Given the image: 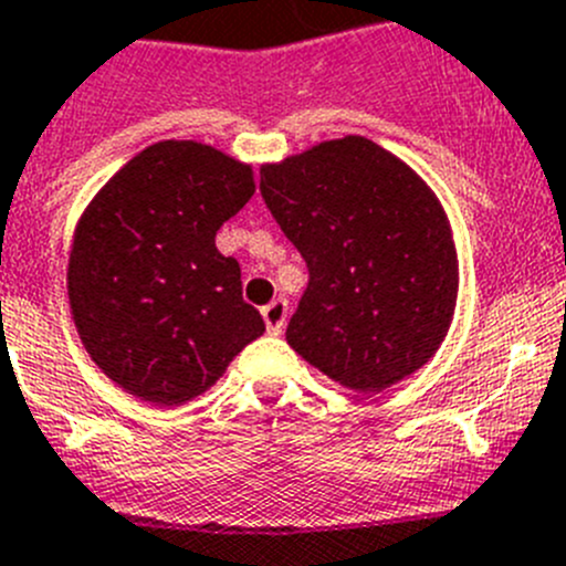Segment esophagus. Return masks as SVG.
Masks as SVG:
<instances>
[{"instance_id": "1", "label": "esophagus", "mask_w": 566, "mask_h": 566, "mask_svg": "<svg viewBox=\"0 0 566 566\" xmlns=\"http://www.w3.org/2000/svg\"><path fill=\"white\" fill-rule=\"evenodd\" d=\"M262 318L268 324V333L279 335L284 329V321H287V302L284 298H273L271 304H264Z\"/></svg>"}]
</instances>
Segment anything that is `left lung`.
<instances>
[{
	"label": "left lung",
	"instance_id": "1",
	"mask_svg": "<svg viewBox=\"0 0 566 566\" xmlns=\"http://www.w3.org/2000/svg\"><path fill=\"white\" fill-rule=\"evenodd\" d=\"M259 191L310 271L287 324L295 353L366 395L420 369L457 302L454 239L434 191L358 135L268 163Z\"/></svg>",
	"mask_w": 566,
	"mask_h": 566
}]
</instances>
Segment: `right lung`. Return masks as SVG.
Returning a JSON list of instances; mask_svg holds the SVG:
<instances>
[{
  "label": "right lung",
  "mask_w": 566,
  "mask_h": 566,
  "mask_svg": "<svg viewBox=\"0 0 566 566\" xmlns=\"http://www.w3.org/2000/svg\"><path fill=\"white\" fill-rule=\"evenodd\" d=\"M245 163L163 140L101 188L75 228L70 310L104 375L155 406H182L264 333L217 231L253 197Z\"/></svg>",
  "instance_id": "1"
}]
</instances>
